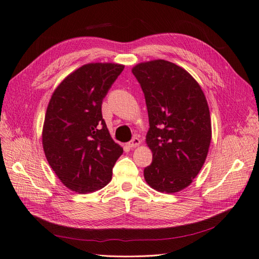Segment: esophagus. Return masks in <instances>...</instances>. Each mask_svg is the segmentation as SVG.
Listing matches in <instances>:
<instances>
[{"label":"esophagus","instance_id":"1","mask_svg":"<svg viewBox=\"0 0 259 259\" xmlns=\"http://www.w3.org/2000/svg\"><path fill=\"white\" fill-rule=\"evenodd\" d=\"M140 144H142V140H140L138 137H134L133 138L130 143H127V145H128V147H131V148H136V147H138Z\"/></svg>","mask_w":259,"mask_h":259}]
</instances>
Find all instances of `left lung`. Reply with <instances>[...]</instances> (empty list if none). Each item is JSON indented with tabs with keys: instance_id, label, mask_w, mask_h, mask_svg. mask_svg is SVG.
<instances>
[{
	"instance_id": "left-lung-1",
	"label": "left lung",
	"mask_w": 259,
	"mask_h": 259,
	"mask_svg": "<svg viewBox=\"0 0 259 259\" xmlns=\"http://www.w3.org/2000/svg\"><path fill=\"white\" fill-rule=\"evenodd\" d=\"M145 94L149 128L146 143L152 163L144 169L147 184L160 192L185 189L199 174L211 138L207 101L185 69L158 59L132 70Z\"/></svg>"
}]
</instances>
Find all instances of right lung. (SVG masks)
<instances>
[{"mask_svg": "<svg viewBox=\"0 0 259 259\" xmlns=\"http://www.w3.org/2000/svg\"><path fill=\"white\" fill-rule=\"evenodd\" d=\"M123 69L111 62L84 65L53 93L42 144L51 167L70 190L90 193L111 180L123 148L111 138L101 105Z\"/></svg>", "mask_w": 259, "mask_h": 259, "instance_id": "right-lung-1", "label": "right lung"}]
</instances>
